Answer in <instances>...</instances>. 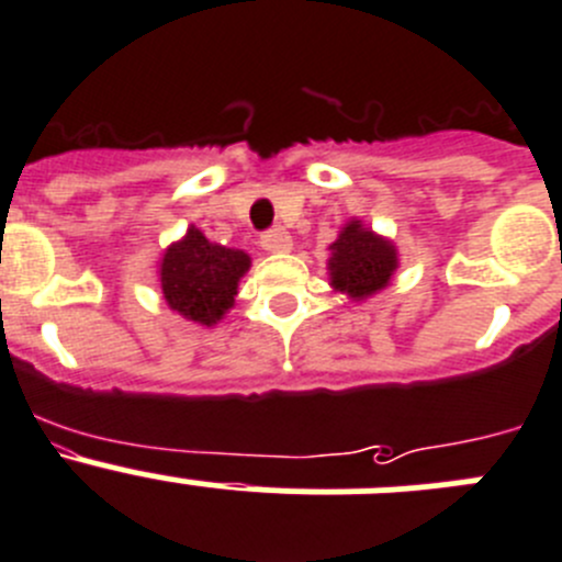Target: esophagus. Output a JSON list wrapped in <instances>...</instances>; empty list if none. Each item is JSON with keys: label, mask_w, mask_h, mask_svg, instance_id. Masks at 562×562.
<instances>
[{"label": "esophagus", "mask_w": 562, "mask_h": 562, "mask_svg": "<svg viewBox=\"0 0 562 562\" xmlns=\"http://www.w3.org/2000/svg\"><path fill=\"white\" fill-rule=\"evenodd\" d=\"M260 246H263L266 251H271V255H282V251H291L293 238H291V233H285L282 227H277V229H269V233L260 238Z\"/></svg>", "instance_id": "obj_1"}]
</instances>
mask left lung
<instances>
[{
    "label": "left lung",
    "mask_w": 562,
    "mask_h": 562,
    "mask_svg": "<svg viewBox=\"0 0 562 562\" xmlns=\"http://www.w3.org/2000/svg\"><path fill=\"white\" fill-rule=\"evenodd\" d=\"M400 269V249L385 235L374 233L363 218H349L329 244V288L352 302H366L391 285Z\"/></svg>",
    "instance_id": "obj_1"
}]
</instances>
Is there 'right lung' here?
<instances>
[{"instance_id":"1","label":"right lung","mask_w":562,"mask_h":562,"mask_svg":"<svg viewBox=\"0 0 562 562\" xmlns=\"http://www.w3.org/2000/svg\"><path fill=\"white\" fill-rule=\"evenodd\" d=\"M249 266L251 257L244 249L216 244L191 224L180 240L162 249L157 282L177 316L199 327H216L233 311L238 282Z\"/></svg>"}]
</instances>
